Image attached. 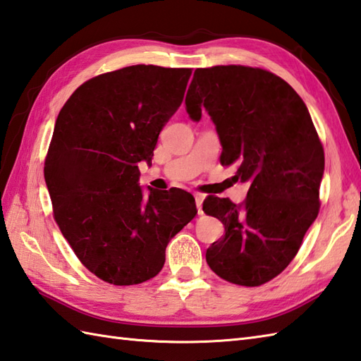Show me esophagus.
Segmentation results:
<instances>
[{"label": "esophagus", "mask_w": 361, "mask_h": 361, "mask_svg": "<svg viewBox=\"0 0 361 361\" xmlns=\"http://www.w3.org/2000/svg\"><path fill=\"white\" fill-rule=\"evenodd\" d=\"M204 195L201 193H195V202H196V207H197V213H202V202H204Z\"/></svg>", "instance_id": "esophagus-1"}]
</instances>
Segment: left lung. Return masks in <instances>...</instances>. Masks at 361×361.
Instances as JSON below:
<instances>
[{
  "label": "left lung",
  "instance_id": "1",
  "mask_svg": "<svg viewBox=\"0 0 361 361\" xmlns=\"http://www.w3.org/2000/svg\"><path fill=\"white\" fill-rule=\"evenodd\" d=\"M210 115L221 143V164L249 182L246 201L209 196L202 210L224 224L205 252L227 282L259 286L288 267L319 212L324 149L305 102L267 70L219 65L197 68L185 110Z\"/></svg>",
  "mask_w": 361,
  "mask_h": 361
}]
</instances>
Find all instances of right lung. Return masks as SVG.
Returning <instances> with one entry per match:
<instances>
[{"mask_svg": "<svg viewBox=\"0 0 361 361\" xmlns=\"http://www.w3.org/2000/svg\"><path fill=\"white\" fill-rule=\"evenodd\" d=\"M190 68L132 65L80 85L56 120L45 182L56 223L78 259L107 283L160 273L168 243L197 213L180 188L140 187L160 130L176 114Z\"/></svg>", "mask_w": 361, "mask_h": 361, "instance_id": "right-lung-1", "label": "right lung"}]
</instances>
